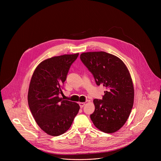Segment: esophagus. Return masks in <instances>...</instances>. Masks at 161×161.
Returning <instances> with one entry per match:
<instances>
[{
    "mask_svg": "<svg viewBox=\"0 0 161 161\" xmlns=\"http://www.w3.org/2000/svg\"><path fill=\"white\" fill-rule=\"evenodd\" d=\"M79 104H80V108H83V107L85 106V103H81V102H80V103H79Z\"/></svg>",
    "mask_w": 161,
    "mask_h": 161,
    "instance_id": "34e87169",
    "label": "esophagus"
}]
</instances>
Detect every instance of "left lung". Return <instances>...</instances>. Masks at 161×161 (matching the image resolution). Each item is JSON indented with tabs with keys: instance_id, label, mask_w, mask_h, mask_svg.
I'll return each instance as SVG.
<instances>
[{
	"instance_id": "8db88e82",
	"label": "left lung",
	"mask_w": 161,
	"mask_h": 161,
	"mask_svg": "<svg viewBox=\"0 0 161 161\" xmlns=\"http://www.w3.org/2000/svg\"><path fill=\"white\" fill-rule=\"evenodd\" d=\"M80 59L96 84L106 88L103 100H94L95 111L90 119L100 130L115 132L127 120L134 104V90L128 69L120 58L104 52L83 53Z\"/></svg>"
}]
</instances>
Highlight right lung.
<instances>
[{
  "label": "right lung",
  "mask_w": 161,
  "mask_h": 161,
  "mask_svg": "<svg viewBox=\"0 0 161 161\" xmlns=\"http://www.w3.org/2000/svg\"><path fill=\"white\" fill-rule=\"evenodd\" d=\"M79 53L53 57L41 62L32 75L28 92V104L39 127L57 136L65 133L78 114V103L59 97L71 64Z\"/></svg>",
  "instance_id": "obj_1"
}]
</instances>
